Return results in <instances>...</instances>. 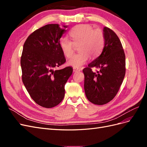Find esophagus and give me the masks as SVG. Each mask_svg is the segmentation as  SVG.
Masks as SVG:
<instances>
[{
	"label": "esophagus",
	"mask_w": 147,
	"mask_h": 147,
	"mask_svg": "<svg viewBox=\"0 0 147 147\" xmlns=\"http://www.w3.org/2000/svg\"><path fill=\"white\" fill-rule=\"evenodd\" d=\"M73 70H74V72H78V71H80V69H78V68H76V67H74L73 68Z\"/></svg>",
	"instance_id": "1"
}]
</instances>
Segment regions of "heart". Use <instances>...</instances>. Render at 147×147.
<instances>
[{
	"mask_svg": "<svg viewBox=\"0 0 147 147\" xmlns=\"http://www.w3.org/2000/svg\"><path fill=\"white\" fill-rule=\"evenodd\" d=\"M72 39L67 37L60 40L59 47L66 57L72 55L74 44L78 45L77 54L73 55L67 62V64L74 67H80L85 64L89 57L95 59L98 57L103 50L105 44V35L100 29H94L90 24H82L75 26L69 31Z\"/></svg>",
	"mask_w": 147,
	"mask_h": 147,
	"instance_id": "obj_1",
	"label": "heart"
}]
</instances>
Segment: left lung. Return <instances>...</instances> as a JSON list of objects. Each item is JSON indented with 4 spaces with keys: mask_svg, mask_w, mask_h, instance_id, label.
Returning a JSON list of instances; mask_svg holds the SVG:
<instances>
[{
    "mask_svg": "<svg viewBox=\"0 0 147 147\" xmlns=\"http://www.w3.org/2000/svg\"><path fill=\"white\" fill-rule=\"evenodd\" d=\"M104 34L105 44L100 55L83 70L86 96L96 105L107 104L114 98L126 73L125 54L120 40L109 28H104ZM92 67L100 70L93 73Z\"/></svg>",
    "mask_w": 147,
    "mask_h": 147,
    "instance_id": "8db88e82",
    "label": "left lung"
}]
</instances>
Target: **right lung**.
I'll return each instance as SVG.
<instances>
[{"label":"right lung","instance_id":"obj_1","mask_svg":"<svg viewBox=\"0 0 147 147\" xmlns=\"http://www.w3.org/2000/svg\"><path fill=\"white\" fill-rule=\"evenodd\" d=\"M67 28L47 24L29 35L23 46L22 80L31 98L45 108L54 107L63 100L65 84L73 72L71 67L54 70L66 61L59 42Z\"/></svg>","mask_w":147,"mask_h":147}]
</instances>
